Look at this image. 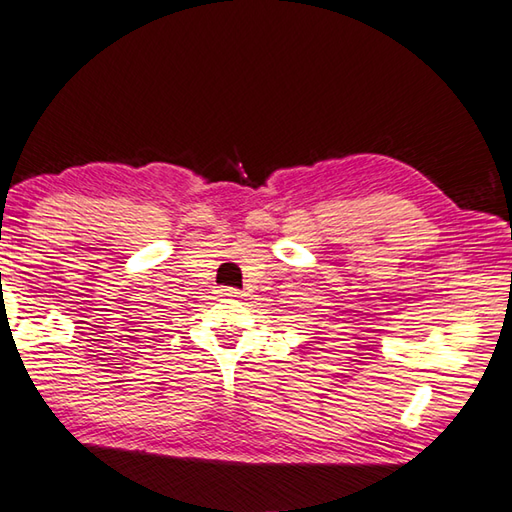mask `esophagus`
<instances>
[{"label":"esophagus","instance_id":"1","mask_svg":"<svg viewBox=\"0 0 512 512\" xmlns=\"http://www.w3.org/2000/svg\"><path fill=\"white\" fill-rule=\"evenodd\" d=\"M221 296L223 298H241V291L232 289V287H225V289H221Z\"/></svg>","mask_w":512,"mask_h":512}]
</instances>
